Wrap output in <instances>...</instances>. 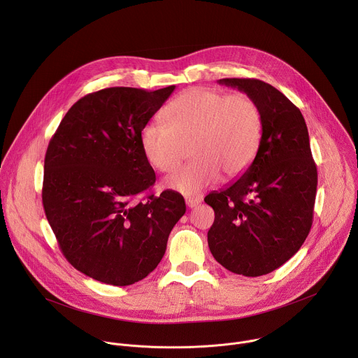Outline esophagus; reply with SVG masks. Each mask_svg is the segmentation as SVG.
I'll return each mask as SVG.
<instances>
[{
	"label": "esophagus",
	"mask_w": 358,
	"mask_h": 358,
	"mask_svg": "<svg viewBox=\"0 0 358 358\" xmlns=\"http://www.w3.org/2000/svg\"><path fill=\"white\" fill-rule=\"evenodd\" d=\"M185 203H187V207L188 208H195L196 206H199L201 203V198H185Z\"/></svg>",
	"instance_id": "34e87169"
}]
</instances>
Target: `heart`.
<instances>
[{"label": "heart", "instance_id": "obj_1", "mask_svg": "<svg viewBox=\"0 0 358 358\" xmlns=\"http://www.w3.org/2000/svg\"><path fill=\"white\" fill-rule=\"evenodd\" d=\"M162 123H147L140 131L145 160L163 174L174 173L187 156L194 162L169 178L167 185L195 195L218 181L242 176L259 150L264 117L246 93L228 94L208 87H191L163 109Z\"/></svg>", "mask_w": 358, "mask_h": 358}]
</instances>
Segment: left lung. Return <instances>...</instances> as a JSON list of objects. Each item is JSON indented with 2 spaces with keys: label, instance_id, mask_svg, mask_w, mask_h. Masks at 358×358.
I'll use <instances>...</instances> for the list:
<instances>
[{
  "label": "left lung",
  "instance_id": "8db88e82",
  "mask_svg": "<svg viewBox=\"0 0 358 358\" xmlns=\"http://www.w3.org/2000/svg\"><path fill=\"white\" fill-rule=\"evenodd\" d=\"M218 82L257 100L264 130L242 177L203 198L215 213L208 246L225 269L262 276L293 257L313 224L317 169L309 131L300 110L272 85L249 78Z\"/></svg>",
  "mask_w": 358,
  "mask_h": 358
}]
</instances>
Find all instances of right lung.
I'll return each instance as SVG.
<instances>
[{
    "label": "right lung",
    "instance_id": "add662e5",
    "mask_svg": "<svg viewBox=\"0 0 358 358\" xmlns=\"http://www.w3.org/2000/svg\"><path fill=\"white\" fill-rule=\"evenodd\" d=\"M176 86L108 87L79 99L48 144L42 203L68 262L113 286L144 279L185 214L181 194L143 196L156 174L140 131Z\"/></svg>",
    "mask_w": 358,
    "mask_h": 358
}]
</instances>
